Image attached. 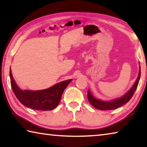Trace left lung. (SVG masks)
<instances>
[{"instance_id":"obj_1","label":"left lung","mask_w":147,"mask_h":147,"mask_svg":"<svg viewBox=\"0 0 147 147\" xmlns=\"http://www.w3.org/2000/svg\"><path fill=\"white\" fill-rule=\"evenodd\" d=\"M140 76L141 68L139 67V76L138 77L137 80L136 81L135 84H134V86H132V88H131L130 90L121 98L115 99V100L110 102H104L94 98L91 94L89 91H88V98L89 102H90L92 106L94 107V108H96L98 109H100V110H109V109H115L117 108H119V107L123 106L124 104L127 103L130 100L131 98L132 97L137 88H138L139 79H140Z\"/></svg>"}]
</instances>
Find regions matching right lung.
Instances as JSON below:
<instances>
[{
    "instance_id": "add662e5",
    "label": "right lung",
    "mask_w": 147,
    "mask_h": 147,
    "mask_svg": "<svg viewBox=\"0 0 147 147\" xmlns=\"http://www.w3.org/2000/svg\"><path fill=\"white\" fill-rule=\"evenodd\" d=\"M11 86L20 102L28 108L36 110H52L58 105L62 94L72 79L61 82L51 88L40 91H23L15 82L11 71H9Z\"/></svg>"
}]
</instances>
